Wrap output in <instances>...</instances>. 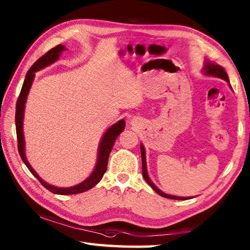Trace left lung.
<instances>
[{
    "label": "left lung",
    "mask_w": 250,
    "mask_h": 250,
    "mask_svg": "<svg viewBox=\"0 0 250 250\" xmlns=\"http://www.w3.org/2000/svg\"><path fill=\"white\" fill-rule=\"evenodd\" d=\"M205 71H206L207 75L216 76V77L222 78L224 80H226L227 83H229V79H228V76L226 74V71L224 70V68H223L222 66L216 65V64H213V62H206ZM141 156H142V175H143V177H145V180L146 181V183L149 184L151 188H153L154 191L159 194V195L163 196V197H167V198H170V200H188V197H179V196L167 195V194L163 193L162 191H160V189L156 188V186L153 183H152L151 180L149 179V176H147L146 163V151H145V147H143V146H141Z\"/></svg>",
    "instance_id": "left-lung-1"
}]
</instances>
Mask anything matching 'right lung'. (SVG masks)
Returning <instances> with one entry per match:
<instances>
[{
    "label": "right lung",
    "instance_id": "right-lung-1",
    "mask_svg": "<svg viewBox=\"0 0 250 250\" xmlns=\"http://www.w3.org/2000/svg\"><path fill=\"white\" fill-rule=\"evenodd\" d=\"M65 49V46L62 45H57L55 46L54 48L48 50L47 53L44 54L41 58L37 59V61L34 62L31 68L28 69L26 77H25L24 83L22 86V89H21L19 99L16 101V111H15V125H16V137H18V149L19 153L21 155V159L23 160L25 166L31 171L32 174L39 180L42 185L44 186L45 188H47L49 192L54 194H59V195H70V194H79L83 192H86L88 189L94 188V186L99 183L100 180L103 179L104 174L107 171V166H108V159L109 154L112 150V146L115 145L116 139L118 138L122 131L125 129V120L118 121L117 124L113 125L111 128H109L107 132L104 134L103 139H101L100 146H99V152H98V160H97V164L94 172L91 173V175L88 177L86 181H83V183H80L76 186H71V188H55V186L46 183L41 177L37 175V173L33 170V167L29 166L27 162L26 156H25V150H24V135H23V118H24V108H25V103H26V98L29 91V88L32 86L34 76H35V71L43 69L44 67L48 66L52 64V62H56L59 55Z\"/></svg>",
    "mask_w": 250,
    "mask_h": 250
}]
</instances>
